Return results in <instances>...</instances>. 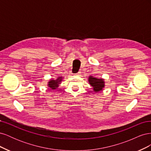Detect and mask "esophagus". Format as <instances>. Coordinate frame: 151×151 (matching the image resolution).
Instances as JSON below:
<instances>
[{
	"instance_id": "esophagus-1",
	"label": "esophagus",
	"mask_w": 151,
	"mask_h": 151,
	"mask_svg": "<svg viewBox=\"0 0 151 151\" xmlns=\"http://www.w3.org/2000/svg\"><path fill=\"white\" fill-rule=\"evenodd\" d=\"M77 76H80V74H81V72H77V73H76V74Z\"/></svg>"
}]
</instances>
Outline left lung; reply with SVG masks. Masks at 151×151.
<instances>
[{
	"label": "left lung",
	"instance_id": "8db88e82",
	"mask_svg": "<svg viewBox=\"0 0 151 151\" xmlns=\"http://www.w3.org/2000/svg\"><path fill=\"white\" fill-rule=\"evenodd\" d=\"M89 84L93 87L94 91L96 92L102 90L104 86V81L102 79H97L90 76L89 77Z\"/></svg>",
	"mask_w": 151,
	"mask_h": 151
}]
</instances>
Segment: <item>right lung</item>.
<instances>
[{"mask_svg":"<svg viewBox=\"0 0 151 151\" xmlns=\"http://www.w3.org/2000/svg\"><path fill=\"white\" fill-rule=\"evenodd\" d=\"M62 80V77H58V78L57 79V80H51L50 81L49 83H48V86L50 87V88L52 89H56L57 87L58 86V84H60V82Z\"/></svg>","mask_w":151,"mask_h":151,"instance_id":"add662e5","label":"right lung"}]
</instances>
